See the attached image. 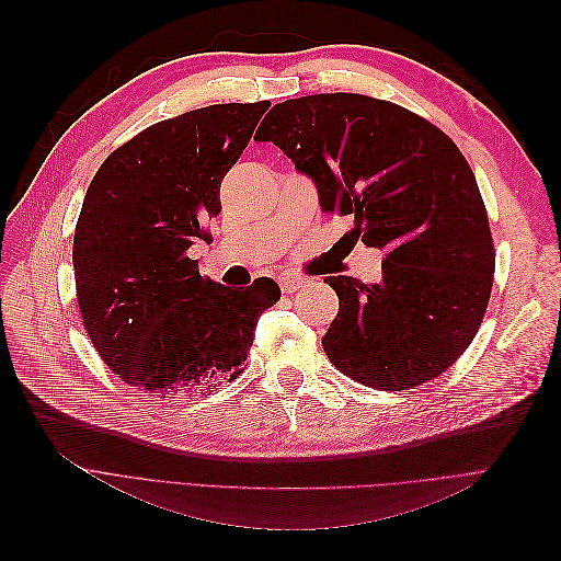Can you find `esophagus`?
I'll return each mask as SVG.
<instances>
[{
  "mask_svg": "<svg viewBox=\"0 0 561 561\" xmlns=\"http://www.w3.org/2000/svg\"><path fill=\"white\" fill-rule=\"evenodd\" d=\"M278 283H280V290H283L285 295L297 293L299 287L304 285V280H301V278H297V276H283Z\"/></svg>",
  "mask_w": 561,
  "mask_h": 561,
  "instance_id": "1",
  "label": "esophagus"
}]
</instances>
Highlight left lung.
<instances>
[{
  "label": "left lung",
  "mask_w": 561,
  "mask_h": 561,
  "mask_svg": "<svg viewBox=\"0 0 561 561\" xmlns=\"http://www.w3.org/2000/svg\"><path fill=\"white\" fill-rule=\"evenodd\" d=\"M254 140L274 142L318 190L322 213L386 252L379 283L328 276L339 313L330 363L369 388L407 390L456 363L494 283V241L478 182L447 135L386 100L318 93L271 107Z\"/></svg>",
  "instance_id": "left-lung-1"
}]
</instances>
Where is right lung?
<instances>
[{"label":"right lung","mask_w":561,"mask_h":561,"mask_svg":"<svg viewBox=\"0 0 561 561\" xmlns=\"http://www.w3.org/2000/svg\"><path fill=\"white\" fill-rule=\"evenodd\" d=\"M266 107L165 118L112 151L89 186L72 250L77 299L100 358L130 386L168 398L233 381L260 316L280 299L276 280L233 290L190 260Z\"/></svg>","instance_id":"1"}]
</instances>
